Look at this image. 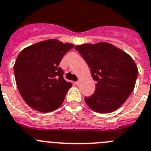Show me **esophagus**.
<instances>
[{
    "mask_svg": "<svg viewBox=\"0 0 151 151\" xmlns=\"http://www.w3.org/2000/svg\"><path fill=\"white\" fill-rule=\"evenodd\" d=\"M75 83V84H76V85H77V86H78V85H79V84H80V83H81V81H76V82H75V83Z\"/></svg>",
    "mask_w": 151,
    "mask_h": 151,
    "instance_id": "1",
    "label": "esophagus"
}]
</instances>
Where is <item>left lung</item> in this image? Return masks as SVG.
Wrapping results in <instances>:
<instances>
[{"mask_svg":"<svg viewBox=\"0 0 151 151\" xmlns=\"http://www.w3.org/2000/svg\"><path fill=\"white\" fill-rule=\"evenodd\" d=\"M96 81L95 93L85 97L86 105L99 113H109L121 106L134 90L138 70L128 54L108 42L77 45Z\"/></svg>","mask_w":151,"mask_h":151,"instance_id":"obj_1","label":"left lung"}]
</instances>
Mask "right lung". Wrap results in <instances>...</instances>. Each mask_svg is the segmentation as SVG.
<instances>
[{
    "label": "right lung",
    "mask_w": 151,
    "mask_h": 151,
    "mask_svg": "<svg viewBox=\"0 0 151 151\" xmlns=\"http://www.w3.org/2000/svg\"><path fill=\"white\" fill-rule=\"evenodd\" d=\"M74 46L48 39L25 48L14 66L16 83L29 106L40 112L59 108L72 84L63 78L59 65L63 56Z\"/></svg>",
    "instance_id": "add662e5"
}]
</instances>
